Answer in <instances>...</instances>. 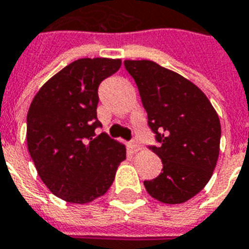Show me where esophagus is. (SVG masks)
Returning <instances> with one entry per match:
<instances>
[{"label":"esophagus","instance_id":"1","mask_svg":"<svg viewBox=\"0 0 249 249\" xmlns=\"http://www.w3.org/2000/svg\"><path fill=\"white\" fill-rule=\"evenodd\" d=\"M130 148H131V149H132V151L135 152V153H136V152L142 151V146L140 145V142H139L138 140H132V142H130Z\"/></svg>","mask_w":249,"mask_h":249}]
</instances>
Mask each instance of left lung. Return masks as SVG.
I'll list each match as a JSON object with an SVG mask.
<instances>
[{
    "label": "left lung",
    "mask_w": 249,
    "mask_h": 249,
    "mask_svg": "<svg viewBox=\"0 0 249 249\" xmlns=\"http://www.w3.org/2000/svg\"><path fill=\"white\" fill-rule=\"evenodd\" d=\"M138 86L162 173L144 180L148 194L165 204L184 203L207 186L217 165L219 118L194 83L153 61H124Z\"/></svg>",
    "instance_id": "obj_1"
}]
</instances>
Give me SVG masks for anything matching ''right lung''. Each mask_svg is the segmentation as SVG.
<instances>
[{
  "label": "right lung",
  "mask_w": 249,
  "mask_h": 249,
  "mask_svg": "<svg viewBox=\"0 0 249 249\" xmlns=\"http://www.w3.org/2000/svg\"><path fill=\"white\" fill-rule=\"evenodd\" d=\"M121 59L82 58L40 88L27 114V144L36 170L57 197L86 204L103 196L126 160V148L97 119L98 87Z\"/></svg>",
  "instance_id": "right-lung-1"
}]
</instances>
